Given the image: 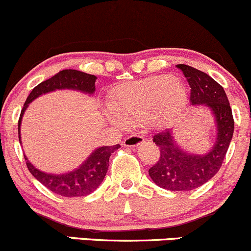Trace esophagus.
Segmentation results:
<instances>
[{"label": "esophagus", "mask_w": 251, "mask_h": 251, "mask_svg": "<svg viewBox=\"0 0 251 251\" xmlns=\"http://www.w3.org/2000/svg\"><path fill=\"white\" fill-rule=\"evenodd\" d=\"M144 138L142 136H137V134H133V136H128L127 138L124 141V146L125 147H137L141 143H143Z\"/></svg>", "instance_id": "34e87169"}]
</instances>
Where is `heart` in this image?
<instances>
[{
	"instance_id": "1",
	"label": "heart",
	"mask_w": 251,
	"mask_h": 251,
	"mask_svg": "<svg viewBox=\"0 0 251 251\" xmlns=\"http://www.w3.org/2000/svg\"><path fill=\"white\" fill-rule=\"evenodd\" d=\"M185 86L168 75L151 77L119 86L109 119L118 125L167 120L184 107Z\"/></svg>"
}]
</instances>
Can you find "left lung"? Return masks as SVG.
<instances>
[{
	"mask_svg": "<svg viewBox=\"0 0 251 251\" xmlns=\"http://www.w3.org/2000/svg\"><path fill=\"white\" fill-rule=\"evenodd\" d=\"M188 80L192 105H205L215 118L216 141L207 154L196 155L176 146L170 128L154 136L160 149L159 161L150 167L149 176L156 185L170 191H190L202 186L220 170L230 147L234 121L225 90L207 73L188 65H176Z\"/></svg>",
	"mask_w": 251,
	"mask_h": 251,
	"instance_id": "left-lung-1",
	"label": "left lung"
}]
</instances>
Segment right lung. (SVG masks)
<instances>
[{
    "instance_id": "1",
    "label": "right lung",
    "mask_w": 251,
    "mask_h": 251,
    "mask_svg": "<svg viewBox=\"0 0 251 251\" xmlns=\"http://www.w3.org/2000/svg\"><path fill=\"white\" fill-rule=\"evenodd\" d=\"M96 79L97 78L95 75H88V73L80 72L77 70H63L60 71L54 77L38 84L30 92L25 103H24L23 109H21L19 123H18L19 142H21V119H23L24 112L27 108L28 103H31L33 100L41 95L50 91L62 90V89H72V90H78L84 92V94L92 95L96 89L95 88ZM119 148H120V144L113 147L97 148L96 150H94V152H91L90 156L81 163V166H79V168L65 174H49L42 172L31 165L25 155H24V157H25L26 166H27L31 174L39 183L43 184L47 189L63 197H79L86 196L99 188L100 184L103 181L105 173L108 171L110 155Z\"/></svg>"
}]
</instances>
